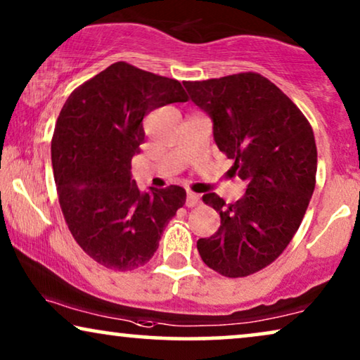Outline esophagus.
Segmentation results:
<instances>
[{
	"mask_svg": "<svg viewBox=\"0 0 360 360\" xmlns=\"http://www.w3.org/2000/svg\"><path fill=\"white\" fill-rule=\"evenodd\" d=\"M200 200V195L193 193V191H188V193H186V206H188V208H193V206L198 205Z\"/></svg>",
	"mask_w": 360,
	"mask_h": 360,
	"instance_id": "esophagus-1",
	"label": "esophagus"
}]
</instances>
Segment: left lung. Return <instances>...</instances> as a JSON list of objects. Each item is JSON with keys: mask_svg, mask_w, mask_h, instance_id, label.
I'll list each match as a JSON object with an SVG mask.
<instances>
[{"mask_svg": "<svg viewBox=\"0 0 360 360\" xmlns=\"http://www.w3.org/2000/svg\"><path fill=\"white\" fill-rule=\"evenodd\" d=\"M190 100L213 121L214 142L234 160L231 174L248 190L226 205L203 195L221 226L196 248L210 269L238 278L272 264L297 233L316 184L311 126L297 105L259 73L184 82Z\"/></svg>", "mask_w": 360, "mask_h": 360, "instance_id": "obj_1", "label": "left lung"}]
</instances>
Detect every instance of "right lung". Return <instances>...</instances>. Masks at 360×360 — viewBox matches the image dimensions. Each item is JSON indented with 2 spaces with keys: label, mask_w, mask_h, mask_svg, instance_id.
I'll list each match as a JSON object with an SVG mask.
<instances>
[{
  "label": "right lung",
  "mask_w": 360,
  "mask_h": 360,
  "mask_svg": "<svg viewBox=\"0 0 360 360\" xmlns=\"http://www.w3.org/2000/svg\"><path fill=\"white\" fill-rule=\"evenodd\" d=\"M186 100L174 78L116 62L63 105L52 137L53 179L68 229L98 264L132 270L149 262L185 205L186 191L176 185L142 193L131 160L144 142V116Z\"/></svg>",
  "instance_id": "obj_1"
}]
</instances>
